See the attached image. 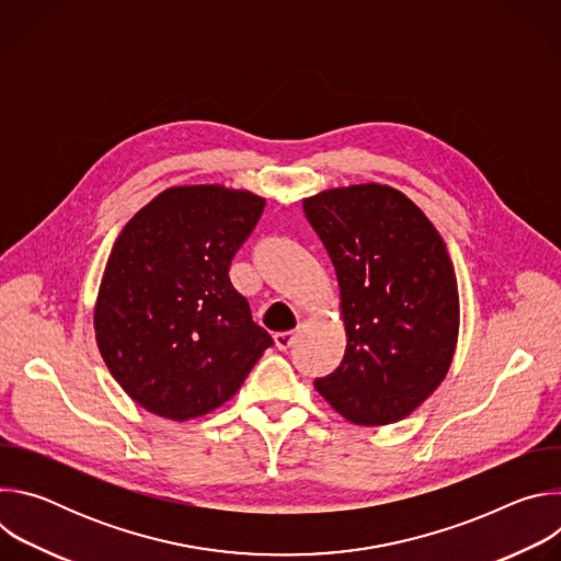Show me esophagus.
Wrapping results in <instances>:
<instances>
[{"label": "esophagus", "mask_w": 561, "mask_h": 561, "mask_svg": "<svg viewBox=\"0 0 561 561\" xmlns=\"http://www.w3.org/2000/svg\"><path fill=\"white\" fill-rule=\"evenodd\" d=\"M295 333L293 331H286V333H277L275 335V346L279 348V351H288L293 344H295Z\"/></svg>", "instance_id": "34e87169"}]
</instances>
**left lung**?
<instances>
[{
	"label": "left lung",
	"instance_id": "left-lung-1",
	"mask_svg": "<svg viewBox=\"0 0 561 561\" xmlns=\"http://www.w3.org/2000/svg\"><path fill=\"white\" fill-rule=\"evenodd\" d=\"M337 273L342 366L314 379L353 424L409 417L446 379L459 337V290L439 230L386 184L327 188L301 202Z\"/></svg>",
	"mask_w": 561,
	"mask_h": 561
}]
</instances>
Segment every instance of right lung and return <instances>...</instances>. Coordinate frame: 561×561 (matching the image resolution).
I'll return each mask as SVG.
<instances>
[{
	"label": "right lung",
	"mask_w": 561,
	"mask_h": 561,
	"mask_svg": "<svg viewBox=\"0 0 561 561\" xmlns=\"http://www.w3.org/2000/svg\"><path fill=\"white\" fill-rule=\"evenodd\" d=\"M264 204L221 184L171 186L115 239L93 329L111 375L148 413L173 422L213 413L273 344L228 277Z\"/></svg>",
	"instance_id": "right-lung-1"
}]
</instances>
